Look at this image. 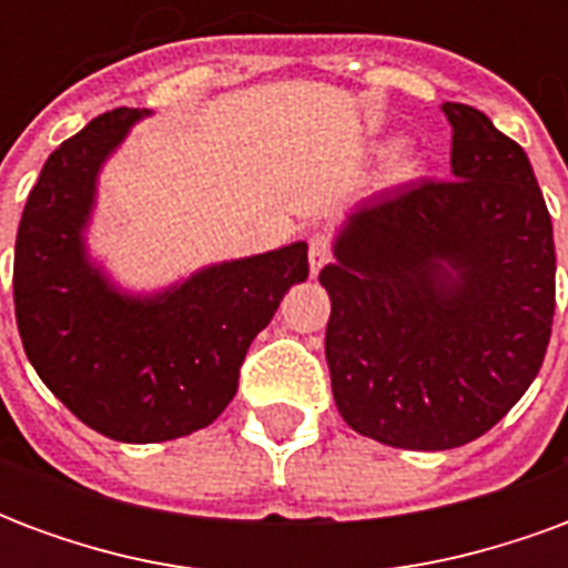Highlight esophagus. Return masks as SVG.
I'll return each mask as SVG.
<instances>
[{
    "mask_svg": "<svg viewBox=\"0 0 568 568\" xmlns=\"http://www.w3.org/2000/svg\"><path fill=\"white\" fill-rule=\"evenodd\" d=\"M328 261H332V243H328V236L325 234L310 236V273L316 276Z\"/></svg>",
    "mask_w": 568,
    "mask_h": 568,
    "instance_id": "34e87169",
    "label": "esophagus"
}]
</instances>
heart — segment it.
I'll return each mask as SVG.
<instances>
[{"label":"heart","instance_id":"heart-1","mask_svg":"<svg viewBox=\"0 0 568 568\" xmlns=\"http://www.w3.org/2000/svg\"><path fill=\"white\" fill-rule=\"evenodd\" d=\"M389 149H393V145H386L383 151H389ZM410 173H414V161H405L402 163V175H410Z\"/></svg>","mask_w":568,"mask_h":568}]
</instances>
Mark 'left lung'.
Here are the masks:
<instances>
[{"label":"left lung","instance_id":"obj_1","mask_svg":"<svg viewBox=\"0 0 568 568\" xmlns=\"http://www.w3.org/2000/svg\"><path fill=\"white\" fill-rule=\"evenodd\" d=\"M444 115L453 179L358 203L320 273L337 410L402 450L496 426L536 381L554 322V227L526 151L471 105Z\"/></svg>","mask_w":568,"mask_h":568}]
</instances>
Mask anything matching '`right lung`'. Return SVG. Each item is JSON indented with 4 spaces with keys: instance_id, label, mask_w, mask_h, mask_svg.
<instances>
[{
    "instance_id": "1",
    "label": "right lung",
    "mask_w": 568,
    "mask_h": 568,
    "mask_svg": "<svg viewBox=\"0 0 568 568\" xmlns=\"http://www.w3.org/2000/svg\"><path fill=\"white\" fill-rule=\"evenodd\" d=\"M149 109L93 118L44 161L14 243V313L36 374L105 438L158 444L210 426L248 344L310 273L307 243L222 261L133 295L88 252L103 163Z\"/></svg>"
}]
</instances>
